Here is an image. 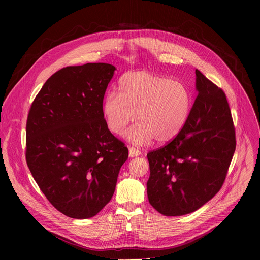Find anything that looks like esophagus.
<instances>
[{"label": "esophagus", "instance_id": "34e87169", "mask_svg": "<svg viewBox=\"0 0 260 260\" xmlns=\"http://www.w3.org/2000/svg\"><path fill=\"white\" fill-rule=\"evenodd\" d=\"M128 153H129V156H131V157H135V156L140 155V154H141V151L138 149V148L129 147V148H128Z\"/></svg>", "mask_w": 260, "mask_h": 260}]
</instances>
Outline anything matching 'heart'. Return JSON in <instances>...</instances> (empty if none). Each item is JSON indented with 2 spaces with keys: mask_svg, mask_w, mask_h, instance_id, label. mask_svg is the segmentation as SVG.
<instances>
[{
  "mask_svg": "<svg viewBox=\"0 0 260 260\" xmlns=\"http://www.w3.org/2000/svg\"><path fill=\"white\" fill-rule=\"evenodd\" d=\"M118 92L109 91L104 99L103 113L110 131L120 135L136 118L127 132L135 144L158 143L175 139L186 124L192 108V95L183 82L158 74L138 71L119 79Z\"/></svg>",
  "mask_w": 260,
  "mask_h": 260,
  "instance_id": "obj_1",
  "label": "heart"
}]
</instances>
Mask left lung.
Masks as SVG:
<instances>
[{
	"instance_id": "1",
	"label": "left lung",
	"mask_w": 260,
	"mask_h": 260,
	"mask_svg": "<svg viewBox=\"0 0 260 260\" xmlns=\"http://www.w3.org/2000/svg\"><path fill=\"white\" fill-rule=\"evenodd\" d=\"M198 96L181 133L147 154L150 205L165 216L197 211L222 187L236 150L224 91L196 70Z\"/></svg>"
}]
</instances>
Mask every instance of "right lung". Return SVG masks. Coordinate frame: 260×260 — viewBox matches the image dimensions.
Wrapping results in <instances>:
<instances>
[{"label": "right lung", "instance_id": "add662e5", "mask_svg": "<svg viewBox=\"0 0 260 260\" xmlns=\"http://www.w3.org/2000/svg\"><path fill=\"white\" fill-rule=\"evenodd\" d=\"M114 71L104 62L62 68L28 111L27 167L50 204L71 218L93 217L111 201L128 157L103 113Z\"/></svg>", "mask_w": 260, "mask_h": 260}]
</instances>
